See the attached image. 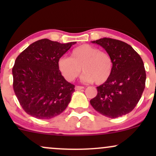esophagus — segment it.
Instances as JSON below:
<instances>
[{
  "mask_svg": "<svg viewBox=\"0 0 156 156\" xmlns=\"http://www.w3.org/2000/svg\"><path fill=\"white\" fill-rule=\"evenodd\" d=\"M84 88L83 87H81V86H76V87H75V89L76 90H80V89H83Z\"/></svg>",
  "mask_w": 156,
  "mask_h": 156,
  "instance_id": "obj_1",
  "label": "esophagus"
}]
</instances>
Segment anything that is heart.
Returning a JSON list of instances; mask_svg holds the SVG:
<instances>
[{
	"label": "heart",
	"mask_w": 156,
	"mask_h": 156,
	"mask_svg": "<svg viewBox=\"0 0 156 156\" xmlns=\"http://www.w3.org/2000/svg\"><path fill=\"white\" fill-rule=\"evenodd\" d=\"M61 74L67 81H73L83 69L82 80L103 84L109 79L112 73L111 56L98 48L84 44L73 50L69 57H61L58 61Z\"/></svg>",
	"instance_id": "b5f03b06"
}]
</instances>
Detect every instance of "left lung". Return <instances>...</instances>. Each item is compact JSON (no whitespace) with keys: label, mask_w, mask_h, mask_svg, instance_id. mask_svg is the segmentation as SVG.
<instances>
[{"label":"left lung","mask_w":156,"mask_h":156,"mask_svg":"<svg viewBox=\"0 0 156 156\" xmlns=\"http://www.w3.org/2000/svg\"><path fill=\"white\" fill-rule=\"evenodd\" d=\"M92 42L106 51L113 68L109 79L97 87L98 94L90 101L91 105L107 117L125 115L135 108L145 87L143 61L131 46L120 40L102 38Z\"/></svg>","instance_id":"left-lung-1"}]
</instances>
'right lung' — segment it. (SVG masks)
Instances as JSON below:
<instances>
[{"label":"right lung","instance_id":"1","mask_svg":"<svg viewBox=\"0 0 156 156\" xmlns=\"http://www.w3.org/2000/svg\"><path fill=\"white\" fill-rule=\"evenodd\" d=\"M76 43L62 44L42 39L30 44L17 57L12 68L13 89L27 114L49 119L67 108L75 86L61 74L58 61Z\"/></svg>","mask_w":156,"mask_h":156}]
</instances>
